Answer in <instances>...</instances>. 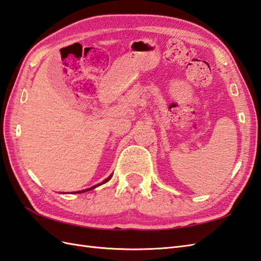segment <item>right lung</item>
Segmentation results:
<instances>
[{
    "label": "right lung",
    "instance_id": "right-lung-1",
    "mask_svg": "<svg viewBox=\"0 0 261 261\" xmlns=\"http://www.w3.org/2000/svg\"><path fill=\"white\" fill-rule=\"evenodd\" d=\"M111 177H112V174H111V175H110V177H109V178H107V179H106L105 181H102V182H101V184H99V185H95L94 187H92V188H90V189H86V190H82V191H77V193H81V192H84V191H88V190H91V189H94V188H96V187H98V186H101V185H103V184H106V182H108V181L111 179Z\"/></svg>",
    "mask_w": 261,
    "mask_h": 261
}]
</instances>
